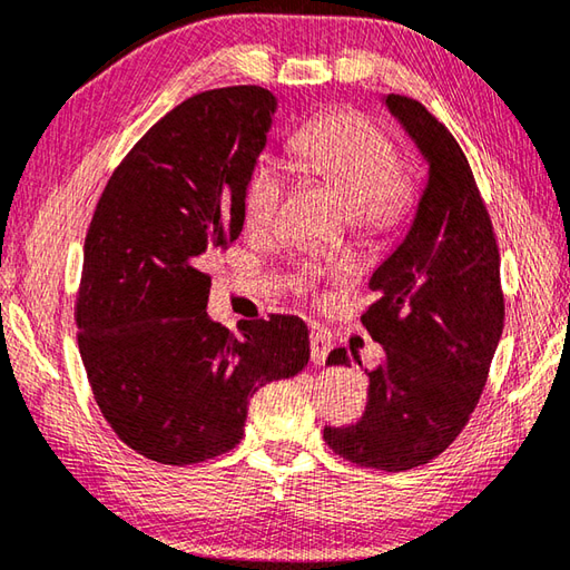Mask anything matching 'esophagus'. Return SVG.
<instances>
[{
	"mask_svg": "<svg viewBox=\"0 0 570 570\" xmlns=\"http://www.w3.org/2000/svg\"><path fill=\"white\" fill-rule=\"evenodd\" d=\"M328 353H331V338H326L318 331L311 333V361L316 365H326Z\"/></svg>",
	"mask_w": 570,
	"mask_h": 570,
	"instance_id": "1",
	"label": "esophagus"
}]
</instances>
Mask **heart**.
Wrapping results in <instances>:
<instances>
[{
    "instance_id": "obj_1",
    "label": "heart",
    "mask_w": 570,
    "mask_h": 570,
    "mask_svg": "<svg viewBox=\"0 0 570 570\" xmlns=\"http://www.w3.org/2000/svg\"><path fill=\"white\" fill-rule=\"evenodd\" d=\"M292 150L306 170L336 189L355 225L371 234L395 232L415 209V185L400 173L395 145L358 114H333L301 128ZM282 167L262 160L247 187V222L269 227L282 207Z\"/></svg>"
}]
</instances>
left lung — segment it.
Listing matches in <instances>:
<instances>
[{
	"label": "left lung",
	"mask_w": 570,
	"mask_h": 570,
	"mask_svg": "<svg viewBox=\"0 0 570 570\" xmlns=\"http://www.w3.org/2000/svg\"><path fill=\"white\" fill-rule=\"evenodd\" d=\"M383 104L425 158L428 185L405 239L367 282L377 301L361 321L385 358L365 371L363 417L323 440L348 462L405 472L448 450L470 420L504 331V296L492 219L460 142L417 100L390 94ZM328 365H351L348 351Z\"/></svg>",
	"instance_id": "1"
}]
</instances>
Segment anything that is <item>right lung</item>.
<instances>
[{
  "label": "right lung",
  "instance_id": "obj_1",
  "mask_svg": "<svg viewBox=\"0 0 570 570\" xmlns=\"http://www.w3.org/2000/svg\"><path fill=\"white\" fill-rule=\"evenodd\" d=\"M274 114L262 86L187 98L116 167L88 227L78 351L108 425L153 462L234 450L256 390L308 365L298 316L259 318L239 336L207 316L203 266L242 234Z\"/></svg>",
  "mask_w": 570,
  "mask_h": 570
}]
</instances>
